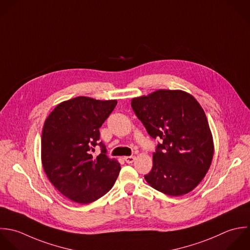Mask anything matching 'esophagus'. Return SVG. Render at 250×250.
I'll return each mask as SVG.
<instances>
[{
	"label": "esophagus",
	"instance_id": "obj_1",
	"mask_svg": "<svg viewBox=\"0 0 250 250\" xmlns=\"http://www.w3.org/2000/svg\"><path fill=\"white\" fill-rule=\"evenodd\" d=\"M124 160L127 163V164H132L135 160V157L134 156H129V157H125Z\"/></svg>",
	"mask_w": 250,
	"mask_h": 250
}]
</instances>
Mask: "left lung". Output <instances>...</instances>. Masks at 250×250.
I'll return each mask as SVG.
<instances>
[{
	"mask_svg": "<svg viewBox=\"0 0 250 250\" xmlns=\"http://www.w3.org/2000/svg\"><path fill=\"white\" fill-rule=\"evenodd\" d=\"M137 118L154 139L152 170L144 175L156 190L172 197L188 194L210 167L214 146L206 113L191 94L159 89L131 100Z\"/></svg>",
	"mask_w": 250,
	"mask_h": 250,
	"instance_id": "8db88e82",
	"label": "left lung"
}]
</instances>
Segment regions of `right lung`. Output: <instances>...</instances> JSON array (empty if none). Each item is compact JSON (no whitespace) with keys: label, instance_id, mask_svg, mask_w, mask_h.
Here are the masks:
<instances>
[{"label":"right lung","instance_id":"obj_1","mask_svg":"<svg viewBox=\"0 0 250 250\" xmlns=\"http://www.w3.org/2000/svg\"><path fill=\"white\" fill-rule=\"evenodd\" d=\"M117 100L79 96L61 102L48 115L42 132V163L51 184L69 200L86 205L108 193L121 166L107 157L99 128ZM99 146L102 154L91 152Z\"/></svg>","mask_w":250,"mask_h":250}]
</instances>
